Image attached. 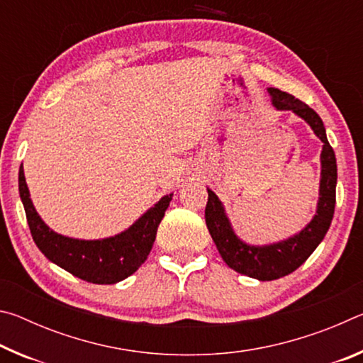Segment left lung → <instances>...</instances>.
Listing matches in <instances>:
<instances>
[{
  "mask_svg": "<svg viewBox=\"0 0 363 363\" xmlns=\"http://www.w3.org/2000/svg\"><path fill=\"white\" fill-rule=\"evenodd\" d=\"M272 104L279 110H293L301 118L309 123L318 139L323 143L322 150V179L320 199L317 214L306 229L285 242L269 245V247H250L233 233L224 208L213 190L208 189V203L205 208V220L213 242L216 243L219 255L227 266L243 275L257 280H275L291 274L309 257L318 243L323 240L330 229L336 203V157L330 145L320 116L303 101L284 93L277 88H269Z\"/></svg>",
  "mask_w": 363,
  "mask_h": 363,
  "instance_id": "obj_1",
  "label": "left lung"
}]
</instances>
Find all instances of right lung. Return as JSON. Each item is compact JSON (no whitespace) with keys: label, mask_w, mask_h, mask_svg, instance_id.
Listing matches in <instances>:
<instances>
[{"label":"right lung","mask_w":363,"mask_h":363,"mask_svg":"<svg viewBox=\"0 0 363 363\" xmlns=\"http://www.w3.org/2000/svg\"><path fill=\"white\" fill-rule=\"evenodd\" d=\"M19 192L33 242L41 253L75 277L97 285H112L125 280L143 266L173 196V194L164 195L130 229L118 235L104 240H77L59 235L43 223L30 200L22 168L19 169Z\"/></svg>","instance_id":"add662e5"}]
</instances>
